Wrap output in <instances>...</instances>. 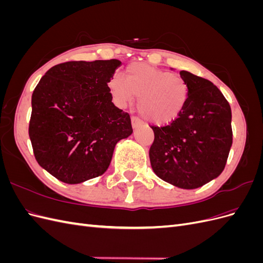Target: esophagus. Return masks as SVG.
<instances>
[{"label": "esophagus", "instance_id": "1", "mask_svg": "<svg viewBox=\"0 0 263 263\" xmlns=\"http://www.w3.org/2000/svg\"><path fill=\"white\" fill-rule=\"evenodd\" d=\"M141 124H142V122H141V119L139 117H137V116L132 117V125H133L134 128H137V127L140 126Z\"/></svg>", "mask_w": 263, "mask_h": 263}]
</instances>
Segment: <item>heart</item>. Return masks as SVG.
I'll return each instance as SVG.
<instances>
[{
    "mask_svg": "<svg viewBox=\"0 0 263 263\" xmlns=\"http://www.w3.org/2000/svg\"><path fill=\"white\" fill-rule=\"evenodd\" d=\"M108 90L119 106H126L138 98L141 116L154 124L176 119L184 108L189 86L180 76L172 74L146 63H132L126 68L125 79L113 76Z\"/></svg>",
    "mask_w": 263,
    "mask_h": 263,
    "instance_id": "1",
    "label": "heart"
}]
</instances>
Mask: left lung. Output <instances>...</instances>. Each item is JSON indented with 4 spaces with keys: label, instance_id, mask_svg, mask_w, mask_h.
<instances>
[{
    "label": "left lung",
    "instance_id": "8db88e82",
    "mask_svg": "<svg viewBox=\"0 0 263 263\" xmlns=\"http://www.w3.org/2000/svg\"><path fill=\"white\" fill-rule=\"evenodd\" d=\"M189 86L181 114L164 126H150L155 139L149 149L154 172L182 189H196L224 170L233 144L232 109L208 79L181 71Z\"/></svg>",
    "mask_w": 263,
    "mask_h": 263
}]
</instances>
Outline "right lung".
<instances>
[{"instance_id": "add662e5", "label": "right lung", "mask_w": 263, "mask_h": 263, "mask_svg": "<svg viewBox=\"0 0 263 263\" xmlns=\"http://www.w3.org/2000/svg\"><path fill=\"white\" fill-rule=\"evenodd\" d=\"M117 59L67 61L47 71L31 97L28 134L39 165L77 184L104 173L117 142L133 133L108 81Z\"/></svg>"}]
</instances>
